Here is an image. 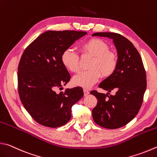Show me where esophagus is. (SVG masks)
<instances>
[{"label":"esophagus","mask_w":157,"mask_h":157,"mask_svg":"<svg viewBox=\"0 0 157 157\" xmlns=\"http://www.w3.org/2000/svg\"><path fill=\"white\" fill-rule=\"evenodd\" d=\"M83 91H84V96H87L88 94H90V91H89L87 89H84L83 90Z\"/></svg>","instance_id":"1"}]
</instances>
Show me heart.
Instances as JSON below:
<instances>
[{"label":"heart","mask_w":157,"mask_h":157,"mask_svg":"<svg viewBox=\"0 0 157 157\" xmlns=\"http://www.w3.org/2000/svg\"><path fill=\"white\" fill-rule=\"evenodd\" d=\"M82 51L94 56L89 68L82 71L73 78L76 85L89 88L99 81L100 76L107 77L113 73L117 65V57L115 53L109 50V46L98 38H91L81 46ZM62 63L67 70L73 73L80 70L78 56L74 50L66 49L61 55Z\"/></svg>","instance_id":"1"}]
</instances>
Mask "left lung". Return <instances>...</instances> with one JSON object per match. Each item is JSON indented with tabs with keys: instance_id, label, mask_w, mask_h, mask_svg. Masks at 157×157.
<instances>
[{
	"instance_id": "obj_1",
	"label": "left lung",
	"mask_w": 157,
	"mask_h": 157,
	"mask_svg": "<svg viewBox=\"0 0 157 157\" xmlns=\"http://www.w3.org/2000/svg\"><path fill=\"white\" fill-rule=\"evenodd\" d=\"M92 36L113 40L117 50V65L113 73L102 81L98 87L107 93L91 91L98 100L92 110L94 121L109 129L120 128L137 115L146 89V75L140 53L128 40L115 33L100 32ZM112 90L114 96H108Z\"/></svg>"
}]
</instances>
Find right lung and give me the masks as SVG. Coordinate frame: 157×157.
<instances>
[{"label": "right lung", "instance_id": "add662e5", "mask_svg": "<svg viewBox=\"0 0 157 157\" xmlns=\"http://www.w3.org/2000/svg\"><path fill=\"white\" fill-rule=\"evenodd\" d=\"M87 34L85 31H48L25 49L20 59L17 81L24 107L40 124L57 128L71 118V108L83 96L81 87L62 90L70 75L61 60L66 49Z\"/></svg>", "mask_w": 157, "mask_h": 157}]
</instances>
